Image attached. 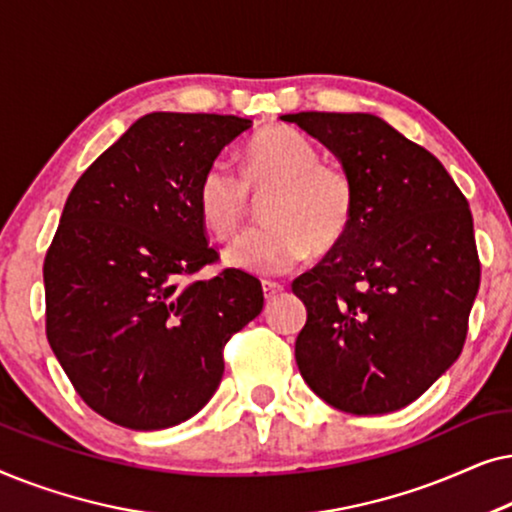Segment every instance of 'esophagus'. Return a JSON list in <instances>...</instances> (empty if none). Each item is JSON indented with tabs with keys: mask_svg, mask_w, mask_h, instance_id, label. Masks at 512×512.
Listing matches in <instances>:
<instances>
[{
	"mask_svg": "<svg viewBox=\"0 0 512 512\" xmlns=\"http://www.w3.org/2000/svg\"><path fill=\"white\" fill-rule=\"evenodd\" d=\"M282 291H284V284H279V282H263V296H265V300L277 298Z\"/></svg>",
	"mask_w": 512,
	"mask_h": 512,
	"instance_id": "obj_1",
	"label": "esophagus"
}]
</instances>
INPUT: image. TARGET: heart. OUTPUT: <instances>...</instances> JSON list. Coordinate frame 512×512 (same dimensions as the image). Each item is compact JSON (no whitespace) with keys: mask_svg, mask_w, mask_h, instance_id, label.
Here are the masks:
<instances>
[{"mask_svg":"<svg viewBox=\"0 0 512 512\" xmlns=\"http://www.w3.org/2000/svg\"><path fill=\"white\" fill-rule=\"evenodd\" d=\"M265 198L261 228L226 249V263L254 275H282L307 254L338 249L356 219V181L293 128H272L244 151V170L216 160L198 184V212L207 230L230 240Z\"/></svg>","mask_w":512,"mask_h":512,"instance_id":"obj_1","label":"heart"}]
</instances>
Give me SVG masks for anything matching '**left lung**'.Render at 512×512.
Instances as JSON below:
<instances>
[{
	"mask_svg": "<svg viewBox=\"0 0 512 512\" xmlns=\"http://www.w3.org/2000/svg\"><path fill=\"white\" fill-rule=\"evenodd\" d=\"M282 121L333 151L359 193L345 242L291 284L307 307L300 375L342 412L401 410L464 349L480 289L468 200L433 153L373 114Z\"/></svg>",
	"mask_w": 512,
	"mask_h": 512,
	"instance_id": "1",
	"label": "left lung"
}]
</instances>
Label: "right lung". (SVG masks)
I'll use <instances>...</instances> for the list:
<instances>
[{"instance_id":"1","label":"right lung","mask_w":512,"mask_h":512,"mask_svg":"<svg viewBox=\"0 0 512 512\" xmlns=\"http://www.w3.org/2000/svg\"><path fill=\"white\" fill-rule=\"evenodd\" d=\"M249 118L156 111L76 181L44 261L46 338L76 394L109 422H186L223 377V347L263 310L256 277L219 261L198 184Z\"/></svg>"}]
</instances>
